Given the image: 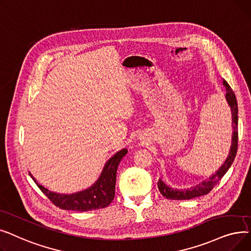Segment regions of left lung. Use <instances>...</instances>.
Segmentation results:
<instances>
[{"mask_svg":"<svg viewBox=\"0 0 251 251\" xmlns=\"http://www.w3.org/2000/svg\"><path fill=\"white\" fill-rule=\"evenodd\" d=\"M223 82H224V86L226 87V99L231 108L232 122H233V137H232V145H231L229 156L226 157V161L224 162V164L221 166V169L216 174H213L208 178V180L203 181L202 183H200L194 187H191V188L184 189V190L183 189L177 190V189H174V188L168 186L159 178L158 183H157L158 189L160 191V193L168 199L188 200V199H193L195 197L208 194L213 189V187L220 182V180L224 176V175L228 172V170L230 169V166L232 165V163L236 157L237 148H238V105H237L235 94H234L233 90L231 89V87L229 86V83L226 80H224Z\"/></svg>","mask_w":251,"mask_h":251,"instance_id":"left-lung-1","label":"left lung"}]
</instances>
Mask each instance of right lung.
<instances>
[{"label": "right lung", "instance_id": "1", "mask_svg": "<svg viewBox=\"0 0 251 251\" xmlns=\"http://www.w3.org/2000/svg\"><path fill=\"white\" fill-rule=\"evenodd\" d=\"M127 153L126 149H123L106 162L103 172L91 188L81 191V192L65 195L51 192L42 185L38 184L35 178L30 175L32 180L38 185L42 192L49 198L54 205L65 210L74 211H89L100 209L108 206L115 195V182L116 172L118 164L123 157Z\"/></svg>", "mask_w": 251, "mask_h": 251}]
</instances>
